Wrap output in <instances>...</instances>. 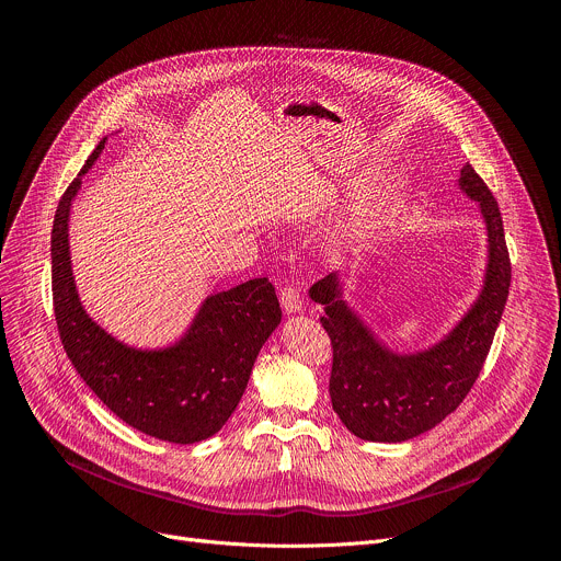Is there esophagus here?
Listing matches in <instances>:
<instances>
[{
  "instance_id": "esophagus-1",
  "label": "esophagus",
  "mask_w": 561,
  "mask_h": 561,
  "mask_svg": "<svg viewBox=\"0 0 561 561\" xmlns=\"http://www.w3.org/2000/svg\"><path fill=\"white\" fill-rule=\"evenodd\" d=\"M279 301H282V308L293 314V312H299L301 310V293L297 286H286L282 288L279 293Z\"/></svg>"
}]
</instances>
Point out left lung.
I'll return each instance as SVG.
<instances>
[{
	"label": "left lung",
	"mask_w": 561,
	"mask_h": 561,
	"mask_svg": "<svg viewBox=\"0 0 561 561\" xmlns=\"http://www.w3.org/2000/svg\"><path fill=\"white\" fill-rule=\"evenodd\" d=\"M457 186L482 213L489 257L482 290L439 342L413 353L392 351L344 299L340 271L308 293L324 306L319 322L333 344V411L359 439L397 444L437 426L461 404L491 351L511 288L504 224L493 193L470 164Z\"/></svg>",
	"instance_id": "8db88e82"
}]
</instances>
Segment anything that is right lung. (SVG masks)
I'll list each match as a JSON object with an SVG mask.
<instances>
[{"mask_svg":"<svg viewBox=\"0 0 561 561\" xmlns=\"http://www.w3.org/2000/svg\"><path fill=\"white\" fill-rule=\"evenodd\" d=\"M106 139L61 195L53 221L59 337L79 377L122 422L154 439L195 444L213 437L237 409L262 346L282 322V308L273 284L257 277L208 295L186 333L162 348H137L102 329L77 293L68 221L82 178L95 167Z\"/></svg>","mask_w":561,"mask_h":561,"instance_id":"obj_1","label":"right lung"}]
</instances>
